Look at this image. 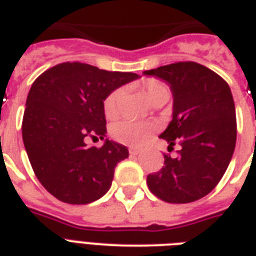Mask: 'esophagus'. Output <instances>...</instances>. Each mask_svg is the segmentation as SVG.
<instances>
[{
	"mask_svg": "<svg viewBox=\"0 0 256 256\" xmlns=\"http://www.w3.org/2000/svg\"><path fill=\"white\" fill-rule=\"evenodd\" d=\"M128 152H130V156H138V154L140 152V150L136 148H128Z\"/></svg>",
	"mask_w": 256,
	"mask_h": 256,
	"instance_id": "esophagus-1",
	"label": "esophagus"
}]
</instances>
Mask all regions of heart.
I'll return each instance as SVG.
<instances>
[{"label":"heart","mask_w":256,"mask_h":256,"mask_svg":"<svg viewBox=\"0 0 256 256\" xmlns=\"http://www.w3.org/2000/svg\"><path fill=\"white\" fill-rule=\"evenodd\" d=\"M144 90L148 100L154 102L158 98L168 96V88L164 82L158 80H148L144 84ZM124 88H116L114 92L108 94L104 100V112L108 118H116L118 116L120 108V102L124 98ZM154 130V124L148 122H136V120H124L116 122L110 128V134L116 142L128 146H140L146 142L150 134Z\"/></svg>","instance_id":"obj_1"}]
</instances>
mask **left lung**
<instances>
[{"label": "left lung", "mask_w": 256, "mask_h": 256, "mask_svg": "<svg viewBox=\"0 0 256 256\" xmlns=\"http://www.w3.org/2000/svg\"><path fill=\"white\" fill-rule=\"evenodd\" d=\"M144 74L170 86L172 120L160 136L168 148L180 144L176 158L164 156V168L148 174V188L168 203L198 200L214 190L234 154L236 118L230 86L212 70L191 61Z\"/></svg>", "instance_id": "left-lung-1"}]
</instances>
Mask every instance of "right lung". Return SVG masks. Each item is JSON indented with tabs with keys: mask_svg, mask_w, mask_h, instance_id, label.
<instances>
[{
	"mask_svg": "<svg viewBox=\"0 0 256 256\" xmlns=\"http://www.w3.org/2000/svg\"><path fill=\"white\" fill-rule=\"evenodd\" d=\"M136 78V73L65 62L33 82L22 140L36 176L61 202L88 204L108 191L116 164L128 156V148L106 138L102 148H88L84 140L104 139V98Z\"/></svg>",
	"mask_w": 256,
	"mask_h": 256,
	"instance_id": "add662e5",
	"label": "right lung"
}]
</instances>
